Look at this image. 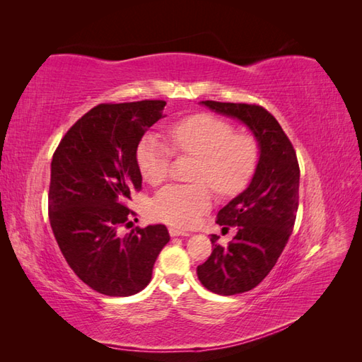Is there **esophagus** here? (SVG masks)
I'll return each instance as SVG.
<instances>
[{
    "label": "esophagus",
    "instance_id": "1",
    "mask_svg": "<svg viewBox=\"0 0 362 362\" xmlns=\"http://www.w3.org/2000/svg\"><path fill=\"white\" fill-rule=\"evenodd\" d=\"M169 235H171V236H189L191 233L187 232V230L171 227V228H169Z\"/></svg>",
    "mask_w": 362,
    "mask_h": 362
}]
</instances>
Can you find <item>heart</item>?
<instances>
[{"mask_svg": "<svg viewBox=\"0 0 362 362\" xmlns=\"http://www.w3.org/2000/svg\"><path fill=\"white\" fill-rule=\"evenodd\" d=\"M173 149L199 157L194 179L209 182L221 194H233L252 179L259 160L258 141L249 134H235L228 121L197 113L168 127ZM171 149L157 134L141 138L136 166L143 180L158 185L166 179ZM211 191L205 183L168 185L151 202L152 216L168 224L189 227L210 209Z\"/></svg>", "mask_w": 362, "mask_h": 362, "instance_id": "heart-1", "label": "heart"}]
</instances>
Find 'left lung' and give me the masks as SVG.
Here are the masks:
<instances>
[{"label": "left lung", "mask_w": 362, "mask_h": 362, "mask_svg": "<svg viewBox=\"0 0 362 362\" xmlns=\"http://www.w3.org/2000/svg\"><path fill=\"white\" fill-rule=\"evenodd\" d=\"M210 110L241 121L259 146V160L249 187L218 213V224L238 227L233 241L214 249L197 276L219 296L250 291L272 271L286 245L298 209L300 169L296 151L271 113L255 104L202 101Z\"/></svg>", "instance_id": "obj_1"}]
</instances>
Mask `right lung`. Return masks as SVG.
<instances>
[{
    "instance_id": "1",
    "label": "right lung",
    "mask_w": 362,
    "mask_h": 362,
    "mask_svg": "<svg viewBox=\"0 0 362 362\" xmlns=\"http://www.w3.org/2000/svg\"><path fill=\"white\" fill-rule=\"evenodd\" d=\"M165 101L99 104L68 130L51 161L49 222L66 263L91 289L110 297L148 286L158 253L169 241L161 224H130L132 191L141 189L136 148L163 118Z\"/></svg>"
}]
</instances>
